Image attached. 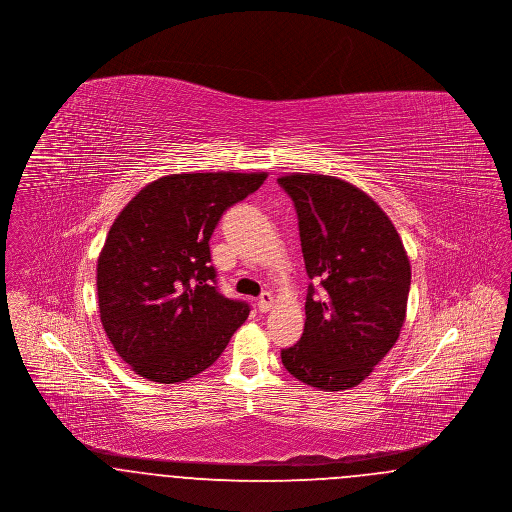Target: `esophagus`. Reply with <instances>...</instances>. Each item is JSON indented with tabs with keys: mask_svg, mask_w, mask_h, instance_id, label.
Masks as SVG:
<instances>
[{
	"mask_svg": "<svg viewBox=\"0 0 512 512\" xmlns=\"http://www.w3.org/2000/svg\"><path fill=\"white\" fill-rule=\"evenodd\" d=\"M272 305H274V297L268 292L261 293V297H259V301H257L259 311H261V313H267V311H270Z\"/></svg>",
	"mask_w": 512,
	"mask_h": 512,
	"instance_id": "1",
	"label": "esophagus"
}]
</instances>
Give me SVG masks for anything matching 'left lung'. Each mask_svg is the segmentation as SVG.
<instances>
[{
	"instance_id": "8db88e82",
	"label": "left lung",
	"mask_w": 512,
	"mask_h": 512,
	"mask_svg": "<svg viewBox=\"0 0 512 512\" xmlns=\"http://www.w3.org/2000/svg\"><path fill=\"white\" fill-rule=\"evenodd\" d=\"M292 197L309 278L303 336L282 363L318 390L359 386L395 345L407 315L411 263L380 205L326 174L278 178Z\"/></svg>"
}]
</instances>
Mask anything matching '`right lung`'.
I'll return each instance as SVG.
<instances>
[{
	"instance_id": "add662e5",
	"label": "right lung",
	"mask_w": 512,
	"mask_h": 512,
	"mask_svg": "<svg viewBox=\"0 0 512 512\" xmlns=\"http://www.w3.org/2000/svg\"><path fill=\"white\" fill-rule=\"evenodd\" d=\"M267 172H182L144 186L113 222L98 259L99 317L124 363L176 384L213 365L249 315L217 290L209 238Z\"/></svg>"
}]
</instances>
